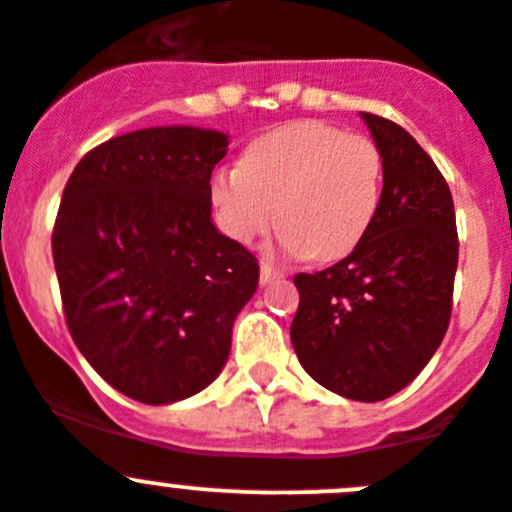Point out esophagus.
I'll return each instance as SVG.
<instances>
[{
  "mask_svg": "<svg viewBox=\"0 0 512 512\" xmlns=\"http://www.w3.org/2000/svg\"><path fill=\"white\" fill-rule=\"evenodd\" d=\"M280 278H283V270H278V267L272 265V262L262 260V265H260V283L267 285V283H272V280H280Z\"/></svg>",
  "mask_w": 512,
  "mask_h": 512,
  "instance_id": "34e87169",
  "label": "esophagus"
}]
</instances>
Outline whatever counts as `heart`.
<instances>
[{
	"instance_id": "b5f03b06",
	"label": "heart",
	"mask_w": 512,
	"mask_h": 512,
	"mask_svg": "<svg viewBox=\"0 0 512 512\" xmlns=\"http://www.w3.org/2000/svg\"><path fill=\"white\" fill-rule=\"evenodd\" d=\"M384 159L369 136L326 121H295L247 143L237 169L209 179L217 224L252 245L278 224L285 245L315 262L351 255L374 224Z\"/></svg>"
}]
</instances>
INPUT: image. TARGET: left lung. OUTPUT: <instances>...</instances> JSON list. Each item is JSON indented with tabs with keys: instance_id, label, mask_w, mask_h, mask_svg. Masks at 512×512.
Masks as SVG:
<instances>
[{
	"instance_id": "left-lung-1",
	"label": "left lung",
	"mask_w": 512,
	"mask_h": 512,
	"mask_svg": "<svg viewBox=\"0 0 512 512\" xmlns=\"http://www.w3.org/2000/svg\"><path fill=\"white\" fill-rule=\"evenodd\" d=\"M384 159L364 242L321 272H298L290 341L303 369L346 399L381 401L412 384L452 315L455 204L442 171L399 123L364 113Z\"/></svg>"
}]
</instances>
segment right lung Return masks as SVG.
Wrapping results in <instances>:
<instances>
[{
  "instance_id": "1",
  "label": "right lung",
  "mask_w": 512,
  "mask_h": 512,
  "mask_svg": "<svg viewBox=\"0 0 512 512\" xmlns=\"http://www.w3.org/2000/svg\"><path fill=\"white\" fill-rule=\"evenodd\" d=\"M227 136L161 126L116 136L70 174L52 260L75 346L113 389L171 404L212 384L257 257L212 224L209 179Z\"/></svg>"
}]
</instances>
